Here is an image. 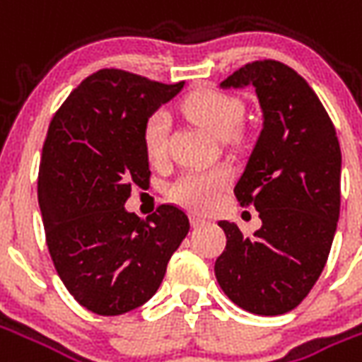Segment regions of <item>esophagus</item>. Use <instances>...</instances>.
<instances>
[{"label": "esophagus", "instance_id": "1", "mask_svg": "<svg viewBox=\"0 0 362 362\" xmlns=\"http://www.w3.org/2000/svg\"><path fill=\"white\" fill-rule=\"evenodd\" d=\"M207 223V219H204V217H199V215H192V225L194 227H202V225H205Z\"/></svg>", "mask_w": 362, "mask_h": 362}]
</instances>
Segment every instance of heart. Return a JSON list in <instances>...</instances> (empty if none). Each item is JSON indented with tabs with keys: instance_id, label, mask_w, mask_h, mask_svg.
<instances>
[{
	"instance_id": "b5f03b06",
	"label": "heart",
	"mask_w": 362,
	"mask_h": 362,
	"mask_svg": "<svg viewBox=\"0 0 362 362\" xmlns=\"http://www.w3.org/2000/svg\"><path fill=\"white\" fill-rule=\"evenodd\" d=\"M182 110L217 137H228L243 119L240 104L235 98L217 90H199L189 95L182 104ZM168 127H170V119L165 110H155L145 122L143 145L151 160L165 158L168 147ZM228 182H230V173L225 166L188 170L173 182L168 196L194 211H209L219 202Z\"/></svg>"
}]
</instances>
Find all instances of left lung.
<instances>
[{
  "label": "left lung",
  "instance_id": "obj_1",
  "mask_svg": "<svg viewBox=\"0 0 362 362\" xmlns=\"http://www.w3.org/2000/svg\"><path fill=\"white\" fill-rule=\"evenodd\" d=\"M219 87H252L258 96L262 132L235 194L258 209L262 227L244 236L221 221L227 248L215 275L240 308L277 316L303 303L326 266L339 219L341 149L316 93L285 64H246Z\"/></svg>",
  "mask_w": 362,
  "mask_h": 362
}]
</instances>
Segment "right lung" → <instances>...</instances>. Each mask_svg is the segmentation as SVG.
<instances>
[{
    "instance_id": "add662e5",
    "label": "right lung",
    "mask_w": 362,
    "mask_h": 362,
    "mask_svg": "<svg viewBox=\"0 0 362 362\" xmlns=\"http://www.w3.org/2000/svg\"><path fill=\"white\" fill-rule=\"evenodd\" d=\"M184 89L100 69L52 118L38 170V205L59 279L100 316L134 310L157 293L189 230L186 213L160 205L147 221L127 211L132 186H149L143 126Z\"/></svg>"
}]
</instances>
